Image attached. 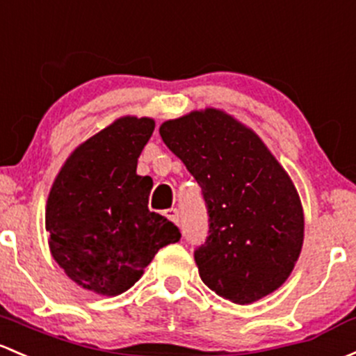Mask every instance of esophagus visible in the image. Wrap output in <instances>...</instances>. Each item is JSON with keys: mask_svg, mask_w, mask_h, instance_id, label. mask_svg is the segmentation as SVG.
I'll return each mask as SVG.
<instances>
[{"mask_svg": "<svg viewBox=\"0 0 356 356\" xmlns=\"http://www.w3.org/2000/svg\"><path fill=\"white\" fill-rule=\"evenodd\" d=\"M165 216L168 220H172V222L175 223V225H179V211L177 208H168L165 209Z\"/></svg>", "mask_w": 356, "mask_h": 356, "instance_id": "obj_1", "label": "esophagus"}]
</instances>
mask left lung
I'll list each match as a JSON object with an SVG mask.
<instances>
[{
  "mask_svg": "<svg viewBox=\"0 0 356 356\" xmlns=\"http://www.w3.org/2000/svg\"><path fill=\"white\" fill-rule=\"evenodd\" d=\"M159 131L203 191L209 235L194 261L204 285L238 305L278 290L304 244V208L282 163L252 129L213 107Z\"/></svg>",
  "mask_w": 356,
  "mask_h": 356,
  "instance_id": "obj_1",
  "label": "left lung"
}]
</instances>
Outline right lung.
Returning <instances> with one entry per match:
<instances>
[{"mask_svg":"<svg viewBox=\"0 0 356 356\" xmlns=\"http://www.w3.org/2000/svg\"><path fill=\"white\" fill-rule=\"evenodd\" d=\"M153 129L152 118L115 119L71 152L47 197L52 257L76 285L104 297L129 290L159 249L181 238L148 209L152 177L136 174Z\"/></svg>","mask_w":356,"mask_h":356,"instance_id":"right-lung-1","label":"right lung"}]
</instances>
